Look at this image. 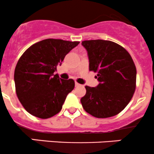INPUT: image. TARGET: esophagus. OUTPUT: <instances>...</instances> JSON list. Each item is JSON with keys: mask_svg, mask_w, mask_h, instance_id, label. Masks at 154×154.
Segmentation results:
<instances>
[{"mask_svg": "<svg viewBox=\"0 0 154 154\" xmlns=\"http://www.w3.org/2000/svg\"><path fill=\"white\" fill-rule=\"evenodd\" d=\"M75 87H79V86H81V85H80V84H79V83H78V82H75Z\"/></svg>", "mask_w": 154, "mask_h": 154, "instance_id": "34e87169", "label": "esophagus"}]
</instances>
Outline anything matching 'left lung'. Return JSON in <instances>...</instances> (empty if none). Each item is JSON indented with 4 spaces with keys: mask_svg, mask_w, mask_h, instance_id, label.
<instances>
[{
    "mask_svg": "<svg viewBox=\"0 0 154 154\" xmlns=\"http://www.w3.org/2000/svg\"><path fill=\"white\" fill-rule=\"evenodd\" d=\"M89 70L97 72L99 85L86 86L81 99L84 109L92 116L106 118L119 114L133 96L136 68L128 51L115 42L103 39L85 40Z\"/></svg>",
    "mask_w": 154,
    "mask_h": 154,
    "instance_id": "left-lung-1",
    "label": "left lung"
}]
</instances>
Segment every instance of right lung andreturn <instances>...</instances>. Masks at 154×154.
Masks as SVG:
<instances>
[{
	"mask_svg": "<svg viewBox=\"0 0 154 154\" xmlns=\"http://www.w3.org/2000/svg\"><path fill=\"white\" fill-rule=\"evenodd\" d=\"M79 43L44 39L29 47L19 58L14 72L16 94L30 115L46 119L60 112L75 82L72 79L63 80L54 72Z\"/></svg>",
	"mask_w": 154,
	"mask_h": 154,
	"instance_id": "right-lung-1",
	"label": "right lung"
}]
</instances>
